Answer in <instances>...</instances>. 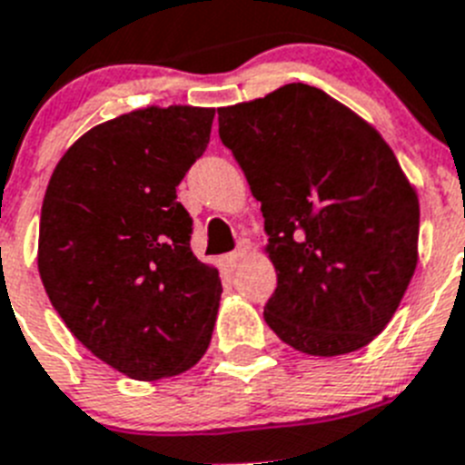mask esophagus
<instances>
[{
  "instance_id": "34e87169",
  "label": "esophagus",
  "mask_w": 465,
  "mask_h": 465,
  "mask_svg": "<svg viewBox=\"0 0 465 465\" xmlns=\"http://www.w3.org/2000/svg\"><path fill=\"white\" fill-rule=\"evenodd\" d=\"M249 249H252V242H249V240H240V242H237L235 252L225 256V265H228L230 270H235L237 265H240V262H242V258H244V253L249 252Z\"/></svg>"
}]
</instances>
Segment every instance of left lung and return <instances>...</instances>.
Instances as JSON below:
<instances>
[{"label":"left lung","instance_id":"left-lung-1","mask_svg":"<svg viewBox=\"0 0 465 465\" xmlns=\"http://www.w3.org/2000/svg\"><path fill=\"white\" fill-rule=\"evenodd\" d=\"M219 137L265 219L268 326L312 356L372 342L417 268L419 200L389 143L307 84L219 109Z\"/></svg>","mask_w":465,"mask_h":465}]
</instances>
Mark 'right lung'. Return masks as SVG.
Segmentation results:
<instances>
[{
    "mask_svg": "<svg viewBox=\"0 0 465 465\" xmlns=\"http://www.w3.org/2000/svg\"><path fill=\"white\" fill-rule=\"evenodd\" d=\"M213 109L149 106L93 127L63 155L39 223V274L74 338L133 380L203 359L219 270L191 252L176 186L207 151Z\"/></svg>",
    "mask_w": 465,
    "mask_h": 465,
    "instance_id": "right-lung-1",
    "label": "right lung"
}]
</instances>
